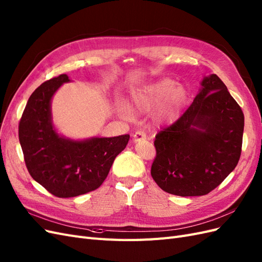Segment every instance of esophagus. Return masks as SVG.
Listing matches in <instances>:
<instances>
[{"label": "esophagus", "instance_id": "1", "mask_svg": "<svg viewBox=\"0 0 262 262\" xmlns=\"http://www.w3.org/2000/svg\"><path fill=\"white\" fill-rule=\"evenodd\" d=\"M146 137H147V135H146L145 132H143V130H137L136 133L134 134L133 140L135 142H138V141H141V140H145Z\"/></svg>", "mask_w": 262, "mask_h": 262}]
</instances>
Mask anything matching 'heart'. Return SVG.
<instances>
[{
  "instance_id": "heart-1",
  "label": "heart",
  "mask_w": 262,
  "mask_h": 262,
  "mask_svg": "<svg viewBox=\"0 0 262 262\" xmlns=\"http://www.w3.org/2000/svg\"><path fill=\"white\" fill-rule=\"evenodd\" d=\"M187 102V92L176 86L171 79H162L137 91L132 98L135 111L148 113L155 111V121L159 124H170L179 119ZM119 111L125 119H130L132 113L125 105Z\"/></svg>"
}]
</instances>
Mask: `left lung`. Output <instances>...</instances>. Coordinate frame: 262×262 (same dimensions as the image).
Here are the masks:
<instances>
[{"instance_id": "1", "label": "left lung", "mask_w": 262, "mask_h": 262, "mask_svg": "<svg viewBox=\"0 0 262 262\" xmlns=\"http://www.w3.org/2000/svg\"><path fill=\"white\" fill-rule=\"evenodd\" d=\"M179 120L160 130L151 176L172 195L204 196L216 188L237 165L244 113L215 74Z\"/></svg>"}]
</instances>
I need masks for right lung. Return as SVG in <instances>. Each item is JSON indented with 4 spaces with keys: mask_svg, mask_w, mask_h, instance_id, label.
<instances>
[{
    "mask_svg": "<svg viewBox=\"0 0 262 262\" xmlns=\"http://www.w3.org/2000/svg\"><path fill=\"white\" fill-rule=\"evenodd\" d=\"M69 76L45 81L32 92L18 126L24 160L31 177L58 198L83 195L101 186L129 135L73 141L58 135L51 121V99Z\"/></svg>",
    "mask_w": 262,
    "mask_h": 262,
    "instance_id": "add662e5",
    "label": "right lung"
}]
</instances>
